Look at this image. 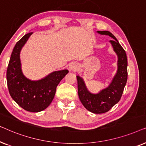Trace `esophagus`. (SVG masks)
<instances>
[{"label":"esophagus","mask_w":146,"mask_h":146,"mask_svg":"<svg viewBox=\"0 0 146 146\" xmlns=\"http://www.w3.org/2000/svg\"><path fill=\"white\" fill-rule=\"evenodd\" d=\"M69 68L70 70H72V71H77L78 70L79 67L76 64H71L69 66Z\"/></svg>","instance_id":"34e87169"}]
</instances>
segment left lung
<instances>
[{
	"instance_id": "8db88e82",
	"label": "left lung",
	"mask_w": 146,
	"mask_h": 146,
	"mask_svg": "<svg viewBox=\"0 0 146 146\" xmlns=\"http://www.w3.org/2000/svg\"><path fill=\"white\" fill-rule=\"evenodd\" d=\"M98 33L108 35L113 38L110 42L118 57V68L116 74L109 86L98 94L90 92L86 87L82 78L79 76H77L76 78L78 96L84 106L92 113H102L109 111L121 98L127 80V60L124 49L112 34L106 31H98Z\"/></svg>"
}]
</instances>
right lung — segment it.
<instances>
[{
    "instance_id": "1",
    "label": "right lung",
    "mask_w": 146,
    "mask_h": 146,
    "mask_svg": "<svg viewBox=\"0 0 146 146\" xmlns=\"http://www.w3.org/2000/svg\"><path fill=\"white\" fill-rule=\"evenodd\" d=\"M32 34L25 35L14 47L7 68V80L12 98L25 110L38 112L50 104L57 86L68 73V70L53 72L44 78L37 81L27 78L21 70L20 52Z\"/></svg>"
}]
</instances>
